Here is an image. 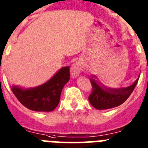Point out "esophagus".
I'll use <instances>...</instances> for the list:
<instances>
[{"instance_id": "obj_1", "label": "esophagus", "mask_w": 148, "mask_h": 148, "mask_svg": "<svg viewBox=\"0 0 148 148\" xmlns=\"http://www.w3.org/2000/svg\"><path fill=\"white\" fill-rule=\"evenodd\" d=\"M82 69H83V65H82L81 62H78L74 64L71 67V68H70V73H71L72 76L73 78L78 76Z\"/></svg>"}]
</instances>
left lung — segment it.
<instances>
[{
	"label": "left lung",
	"mask_w": 148,
	"mask_h": 148,
	"mask_svg": "<svg viewBox=\"0 0 148 148\" xmlns=\"http://www.w3.org/2000/svg\"><path fill=\"white\" fill-rule=\"evenodd\" d=\"M90 78L92 90L89 96V101L97 109H108L123 104L129 97L137 84L139 78L131 86L121 89H110L105 87L101 83Z\"/></svg>",
	"instance_id": "1"
}]
</instances>
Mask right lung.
Wrapping results in <instances>:
<instances>
[{"mask_svg":"<svg viewBox=\"0 0 148 148\" xmlns=\"http://www.w3.org/2000/svg\"><path fill=\"white\" fill-rule=\"evenodd\" d=\"M70 80L69 67H62L50 81L32 89L12 86V91L24 106L36 112H52L57 106L62 91Z\"/></svg>","mask_w":148,"mask_h":148,"instance_id":"right-lung-1","label":"right lung"}]
</instances>
